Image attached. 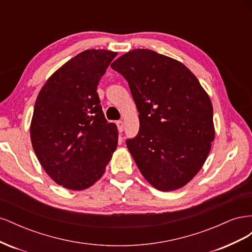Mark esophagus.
I'll list each match as a JSON object with an SVG mask.
<instances>
[{"label":"esophagus","instance_id":"1","mask_svg":"<svg viewBox=\"0 0 252 252\" xmlns=\"http://www.w3.org/2000/svg\"><path fill=\"white\" fill-rule=\"evenodd\" d=\"M117 126H118V129H119L120 132L123 131V129H124V123H123V122L118 121L117 122Z\"/></svg>","mask_w":252,"mask_h":252}]
</instances>
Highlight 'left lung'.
<instances>
[{"label":"left lung","mask_w":252,"mask_h":252,"mask_svg":"<svg viewBox=\"0 0 252 252\" xmlns=\"http://www.w3.org/2000/svg\"><path fill=\"white\" fill-rule=\"evenodd\" d=\"M128 82L140 129L126 145L141 173L161 191L186 185L215 140L208 94L188 68L149 49H134L111 64Z\"/></svg>","instance_id":"left-lung-1"}]
</instances>
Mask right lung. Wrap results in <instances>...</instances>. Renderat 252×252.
Returning <instances> with one entry per match:
<instances>
[{
  "mask_svg": "<svg viewBox=\"0 0 252 252\" xmlns=\"http://www.w3.org/2000/svg\"><path fill=\"white\" fill-rule=\"evenodd\" d=\"M118 53L85 50L53 73L34 104L30 138L35 156L57 184L83 190L100 179L118 145L96 93Z\"/></svg>",
  "mask_w": 252,
  "mask_h": 252,
  "instance_id": "right-lung-1",
  "label": "right lung"
}]
</instances>
